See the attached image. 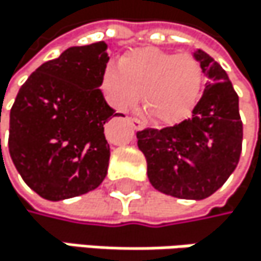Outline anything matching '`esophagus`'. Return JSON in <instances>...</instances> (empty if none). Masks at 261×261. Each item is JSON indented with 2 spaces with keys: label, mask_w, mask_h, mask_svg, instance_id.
I'll return each mask as SVG.
<instances>
[{
  "label": "esophagus",
  "mask_w": 261,
  "mask_h": 261,
  "mask_svg": "<svg viewBox=\"0 0 261 261\" xmlns=\"http://www.w3.org/2000/svg\"><path fill=\"white\" fill-rule=\"evenodd\" d=\"M128 122L132 123V126H133L135 129H144V128H145V123H144L141 119H136V117H129V119H128Z\"/></svg>",
  "instance_id": "34e87169"
}]
</instances>
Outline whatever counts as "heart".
<instances>
[{"label": "heart", "mask_w": 261, "mask_h": 261, "mask_svg": "<svg viewBox=\"0 0 261 261\" xmlns=\"http://www.w3.org/2000/svg\"><path fill=\"white\" fill-rule=\"evenodd\" d=\"M100 85L116 110H132L142 92V105L153 120L176 123L199 99L202 68L192 54L142 47L125 54L119 66L107 65Z\"/></svg>", "instance_id": "heart-1"}]
</instances>
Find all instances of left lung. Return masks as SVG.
<instances>
[{"instance_id":"8db88e82","label":"left lung","mask_w":261,"mask_h":261,"mask_svg":"<svg viewBox=\"0 0 261 261\" xmlns=\"http://www.w3.org/2000/svg\"><path fill=\"white\" fill-rule=\"evenodd\" d=\"M193 57L209 82L192 116L173 126L145 128L136 135L151 186L182 199L215 193L235 170L243 142L238 96L226 71L201 49Z\"/></svg>"}]
</instances>
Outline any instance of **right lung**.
<instances>
[{
    "mask_svg": "<svg viewBox=\"0 0 261 261\" xmlns=\"http://www.w3.org/2000/svg\"><path fill=\"white\" fill-rule=\"evenodd\" d=\"M108 60L105 41L69 47L37 68L18 91L9 153L24 182L44 199L88 193L107 176L103 125L120 114L100 91Z\"/></svg>",
    "mask_w": 261,
    "mask_h": 261,
    "instance_id": "1",
    "label": "right lung"
}]
</instances>
